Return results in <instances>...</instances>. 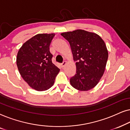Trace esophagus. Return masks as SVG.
Listing matches in <instances>:
<instances>
[{
    "label": "esophagus",
    "instance_id": "esophagus-1",
    "mask_svg": "<svg viewBox=\"0 0 130 130\" xmlns=\"http://www.w3.org/2000/svg\"><path fill=\"white\" fill-rule=\"evenodd\" d=\"M66 63H66V61H64L63 62V63H62L61 64V66H62V67H64L66 64Z\"/></svg>",
    "mask_w": 130,
    "mask_h": 130
}]
</instances>
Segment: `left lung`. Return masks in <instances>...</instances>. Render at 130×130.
Returning a JSON list of instances; mask_svg holds the SVG:
<instances>
[{"label":"left lung","mask_w":130,"mask_h":130,"mask_svg":"<svg viewBox=\"0 0 130 130\" xmlns=\"http://www.w3.org/2000/svg\"><path fill=\"white\" fill-rule=\"evenodd\" d=\"M61 35L70 43L76 61V72L70 78V84L81 91L93 88L102 77L108 60L104 41L98 35L82 29Z\"/></svg>","instance_id":"8db88e82"}]
</instances>
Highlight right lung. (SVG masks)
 Returning a JSON list of instances; mask_svg holds the SVG:
<instances>
[{
  "mask_svg": "<svg viewBox=\"0 0 130 130\" xmlns=\"http://www.w3.org/2000/svg\"><path fill=\"white\" fill-rule=\"evenodd\" d=\"M54 34H39L23 44L18 53L17 64L23 79L32 88L43 91L54 83L60 69L52 62L50 45Z\"/></svg>",
  "mask_w": 130,
  "mask_h": 130,
  "instance_id": "1",
  "label": "right lung"
}]
</instances>
